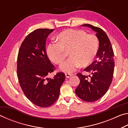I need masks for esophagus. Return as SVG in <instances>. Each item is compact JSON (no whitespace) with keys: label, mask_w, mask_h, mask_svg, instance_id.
<instances>
[{"label":"esophagus","mask_w":128,"mask_h":128,"mask_svg":"<svg viewBox=\"0 0 128 128\" xmlns=\"http://www.w3.org/2000/svg\"><path fill=\"white\" fill-rule=\"evenodd\" d=\"M71 76H72V74H69V73H66V78H68L70 77Z\"/></svg>","instance_id":"1"}]
</instances>
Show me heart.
Segmentation results:
<instances>
[{"label":"heart","mask_w":128,"mask_h":128,"mask_svg":"<svg viewBox=\"0 0 128 128\" xmlns=\"http://www.w3.org/2000/svg\"><path fill=\"white\" fill-rule=\"evenodd\" d=\"M58 43H52L47 48V54L52 62L60 64L69 51L70 58L60 67L62 71L72 73L81 65L89 66L94 61L98 52L99 41L96 36L87 34L81 30L67 29L58 34Z\"/></svg>","instance_id":"obj_1"}]
</instances>
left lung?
<instances>
[{
	"label": "left lung",
	"instance_id": "obj_1",
	"mask_svg": "<svg viewBox=\"0 0 128 128\" xmlns=\"http://www.w3.org/2000/svg\"><path fill=\"white\" fill-rule=\"evenodd\" d=\"M90 28L96 32L99 40L97 60L84 69L91 76L77 73L80 83L75 90L76 94L82 100L92 102L101 98L110 88L114 72V51L106 33L100 28L90 24L82 25Z\"/></svg>",
	"mask_w": 128,
	"mask_h": 128
}]
</instances>
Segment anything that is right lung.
Masks as SVG:
<instances>
[{
    "instance_id": "obj_1",
    "label": "right lung",
    "mask_w": 128,
    "mask_h": 128,
    "mask_svg": "<svg viewBox=\"0 0 128 128\" xmlns=\"http://www.w3.org/2000/svg\"><path fill=\"white\" fill-rule=\"evenodd\" d=\"M54 29H38L26 37L21 45L17 57V72L24 93L34 104L48 107L57 100L65 78L59 72L47 77L55 67L47 57L46 40Z\"/></svg>"
}]
</instances>
